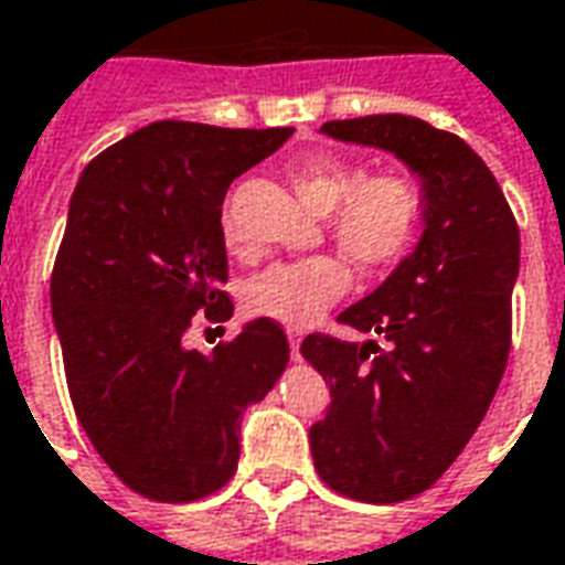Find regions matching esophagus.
<instances>
[{
    "mask_svg": "<svg viewBox=\"0 0 565 565\" xmlns=\"http://www.w3.org/2000/svg\"><path fill=\"white\" fill-rule=\"evenodd\" d=\"M287 339H290V354H294V360H299V342H302V330H287Z\"/></svg>",
    "mask_w": 565,
    "mask_h": 565,
    "instance_id": "obj_1",
    "label": "esophagus"
}]
</instances>
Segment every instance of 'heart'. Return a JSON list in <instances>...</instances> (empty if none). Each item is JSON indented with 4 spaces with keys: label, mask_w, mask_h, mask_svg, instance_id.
<instances>
[{
    "label": "heart",
    "mask_w": 565,
    "mask_h": 565,
    "mask_svg": "<svg viewBox=\"0 0 565 565\" xmlns=\"http://www.w3.org/2000/svg\"><path fill=\"white\" fill-rule=\"evenodd\" d=\"M290 184L308 209L330 214L332 242L366 275L393 269L415 247L424 226L426 190L405 172L363 174L351 160L320 150L296 166ZM226 238L233 242L230 230ZM351 284L354 275L342 257L294 259L250 278L245 308L254 318L302 330L323 318Z\"/></svg>",
    "instance_id": "obj_1"
}]
</instances>
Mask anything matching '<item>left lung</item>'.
<instances>
[{"instance_id":"obj_1","label":"left lung","mask_w":565,"mask_h":565,"mask_svg":"<svg viewBox=\"0 0 565 565\" xmlns=\"http://www.w3.org/2000/svg\"><path fill=\"white\" fill-rule=\"evenodd\" d=\"M323 132L393 150L426 184L415 254L339 315L381 342L327 332L302 342L332 393L327 417L308 433L320 481L387 505L436 484L497 396L511 351L521 230L493 172L454 132L408 115L330 120Z\"/></svg>"}]
</instances>
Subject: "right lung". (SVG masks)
<instances>
[{
    "label": "right lung",
    "mask_w": 565,
    "mask_h": 565,
    "mask_svg": "<svg viewBox=\"0 0 565 565\" xmlns=\"http://www.w3.org/2000/svg\"><path fill=\"white\" fill-rule=\"evenodd\" d=\"M294 136L160 120L87 162L51 275L75 415L108 469L153 502H196L238 466V420L290 360L281 323L186 348L193 320L233 318L221 205Z\"/></svg>",
    "instance_id": "1"
}]
</instances>
